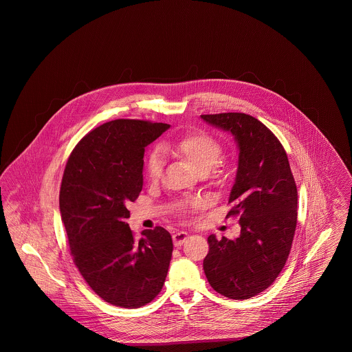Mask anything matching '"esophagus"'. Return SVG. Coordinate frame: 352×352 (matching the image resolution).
I'll list each match as a JSON object with an SVG mask.
<instances>
[{
  "mask_svg": "<svg viewBox=\"0 0 352 352\" xmlns=\"http://www.w3.org/2000/svg\"><path fill=\"white\" fill-rule=\"evenodd\" d=\"M186 240H187V234L184 231H178L173 234V243L175 247H181Z\"/></svg>",
  "mask_w": 352,
  "mask_h": 352,
  "instance_id": "obj_1",
  "label": "esophagus"
}]
</instances>
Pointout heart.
Returning a JSON list of instances; mask_svg holds the SVG:
<instances>
[{"instance_id": "b5f03b06", "label": "heart", "mask_w": 352, "mask_h": 352, "mask_svg": "<svg viewBox=\"0 0 352 352\" xmlns=\"http://www.w3.org/2000/svg\"><path fill=\"white\" fill-rule=\"evenodd\" d=\"M161 149L187 161L199 174L211 173L212 178L220 179L227 171V161L219 160L224 151V145L214 134L204 131H192L181 135L175 141L164 142ZM164 168V158L160 151H153L146 161V174L151 181H158ZM201 199L194 198L186 201L184 210H197L201 207Z\"/></svg>"}]
</instances>
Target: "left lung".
<instances>
[{"mask_svg":"<svg viewBox=\"0 0 352 352\" xmlns=\"http://www.w3.org/2000/svg\"><path fill=\"white\" fill-rule=\"evenodd\" d=\"M234 134L239 168L226 218H239L234 240L210 234L203 260L206 277L219 294L248 300L268 289L284 269L297 226V186L283 144L247 113L201 115Z\"/></svg>","mask_w":352,"mask_h":352,"instance_id":"left-lung-1","label":"left lung"}]
</instances>
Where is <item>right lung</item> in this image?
<instances>
[{
  "instance_id": "1",
  "label": "right lung",
  "mask_w": 352,
  "mask_h": 352,
  "mask_svg": "<svg viewBox=\"0 0 352 352\" xmlns=\"http://www.w3.org/2000/svg\"><path fill=\"white\" fill-rule=\"evenodd\" d=\"M168 124L118 118L85 134L68 157L59 207L84 281L113 306L135 309L165 284L173 240L162 227L135 239L126 204L142 190L145 148Z\"/></svg>"
}]
</instances>
